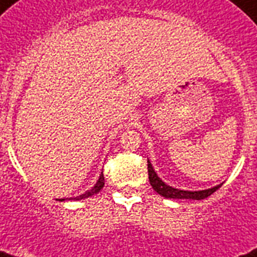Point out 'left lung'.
Returning <instances> with one entry per match:
<instances>
[{
  "label": "left lung",
  "instance_id": "1",
  "mask_svg": "<svg viewBox=\"0 0 257 257\" xmlns=\"http://www.w3.org/2000/svg\"><path fill=\"white\" fill-rule=\"evenodd\" d=\"M148 175H149V183L152 185V188L159 193V195L168 197V199H192V200H203L207 199L208 196H211L213 192H216L221 187V184L217 187H213L211 189H205V191H180L176 188H172L167 184H164L160 180V177L156 175V172L153 171L152 164L148 160Z\"/></svg>",
  "mask_w": 257,
  "mask_h": 257
}]
</instances>
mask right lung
<instances>
[{"instance_id": "right-lung-1", "label": "right lung", "mask_w": 257, "mask_h": 257, "mask_svg": "<svg viewBox=\"0 0 257 257\" xmlns=\"http://www.w3.org/2000/svg\"><path fill=\"white\" fill-rule=\"evenodd\" d=\"M104 187V175L101 173L100 175V179H98V181L96 183V185L92 188V189H89L88 192H85L84 195H80L77 196V197H74V200H81V199H85V197H89V196H93V195H96L97 192H100L101 191V188ZM64 199H61L60 201H62Z\"/></svg>"}]
</instances>
